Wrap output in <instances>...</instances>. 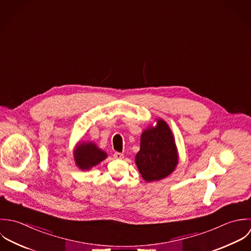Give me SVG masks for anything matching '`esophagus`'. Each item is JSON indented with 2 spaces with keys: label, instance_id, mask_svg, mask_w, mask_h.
I'll return each mask as SVG.
<instances>
[{
  "label": "esophagus",
  "instance_id": "esophagus-1",
  "mask_svg": "<svg viewBox=\"0 0 251 251\" xmlns=\"http://www.w3.org/2000/svg\"><path fill=\"white\" fill-rule=\"evenodd\" d=\"M113 157H114L115 159H122V158L124 157V155H123L122 153H120V152H114Z\"/></svg>",
  "mask_w": 251,
  "mask_h": 251
}]
</instances>
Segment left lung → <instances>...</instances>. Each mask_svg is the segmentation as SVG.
I'll use <instances>...</instances> for the list:
<instances>
[{
    "label": "left lung",
    "instance_id": "left-lung-1",
    "mask_svg": "<svg viewBox=\"0 0 251 251\" xmlns=\"http://www.w3.org/2000/svg\"><path fill=\"white\" fill-rule=\"evenodd\" d=\"M136 164L147 181L162 179L175 170L177 164L176 149L173 134L163 120H158L155 128L143 133Z\"/></svg>",
    "mask_w": 251,
    "mask_h": 251
}]
</instances>
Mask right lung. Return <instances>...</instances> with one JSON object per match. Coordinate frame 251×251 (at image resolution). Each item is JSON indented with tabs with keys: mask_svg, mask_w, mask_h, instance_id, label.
Masks as SVG:
<instances>
[{
	"mask_svg": "<svg viewBox=\"0 0 251 251\" xmlns=\"http://www.w3.org/2000/svg\"><path fill=\"white\" fill-rule=\"evenodd\" d=\"M106 154L99 150L94 144H81L75 153L77 166L81 170H88L105 159Z\"/></svg>",
	"mask_w": 251,
	"mask_h": 251,
	"instance_id": "add662e5",
	"label": "right lung"
}]
</instances>
